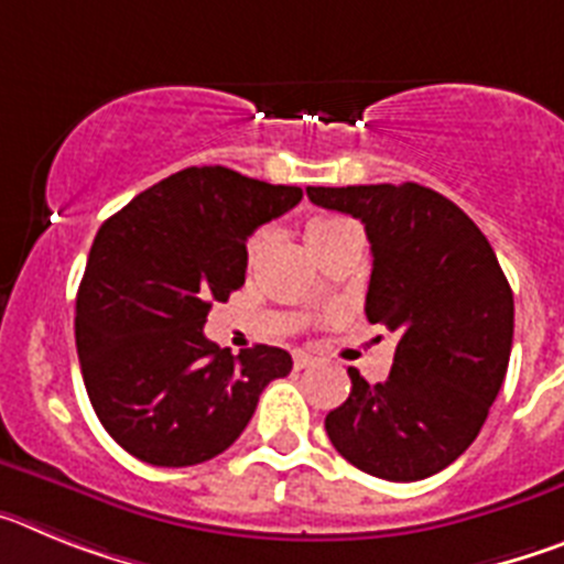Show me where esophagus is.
I'll return each mask as SVG.
<instances>
[{"mask_svg":"<svg viewBox=\"0 0 564 564\" xmlns=\"http://www.w3.org/2000/svg\"><path fill=\"white\" fill-rule=\"evenodd\" d=\"M293 367L296 370H307V367H316V358L311 352H293Z\"/></svg>","mask_w":564,"mask_h":564,"instance_id":"1","label":"esophagus"}]
</instances>
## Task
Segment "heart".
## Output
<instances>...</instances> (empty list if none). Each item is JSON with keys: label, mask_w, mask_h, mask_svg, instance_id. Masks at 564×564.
<instances>
[{"label": "heart", "mask_w": 564, "mask_h": 564, "mask_svg": "<svg viewBox=\"0 0 564 564\" xmlns=\"http://www.w3.org/2000/svg\"><path fill=\"white\" fill-rule=\"evenodd\" d=\"M344 220H336V217H318V220H313L311 226H307V242H316L318 237H322V234H327V231H333V228L336 226H341ZM268 228H259V231H253L251 237H248V242H246V257L251 259H257L259 257V251H262V248H265V242H268Z\"/></svg>", "instance_id": "1"}]
</instances>
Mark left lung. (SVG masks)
<instances>
[{"mask_svg":"<svg viewBox=\"0 0 564 564\" xmlns=\"http://www.w3.org/2000/svg\"><path fill=\"white\" fill-rule=\"evenodd\" d=\"M316 206L352 214L370 239L367 318L398 333L390 378L350 372V398L325 417L344 460L372 477L437 475L471 446L502 387L514 293L466 214L417 183L307 186Z\"/></svg>","mask_w":564,"mask_h":564,"instance_id":"1","label":"left lung"}]
</instances>
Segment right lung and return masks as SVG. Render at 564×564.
Returning a JSON list of instances; mask_svg holds the SVG:
<instances>
[{"label":"right lung","instance_id":"obj_1","mask_svg":"<svg viewBox=\"0 0 564 564\" xmlns=\"http://www.w3.org/2000/svg\"><path fill=\"white\" fill-rule=\"evenodd\" d=\"M299 186L226 166L154 183L98 228L76 296V347L98 421L152 466H194L226 452L273 378L293 361L257 344L231 356L203 325L246 282V239L291 212Z\"/></svg>","mask_w":564,"mask_h":564}]
</instances>
